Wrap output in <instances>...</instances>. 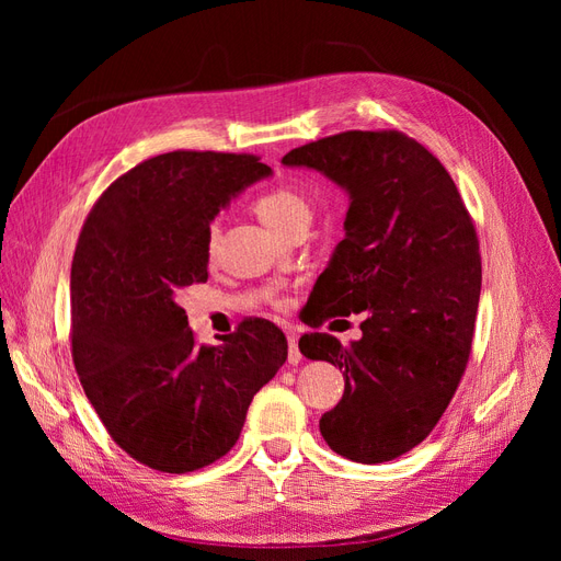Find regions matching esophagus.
Returning <instances> with one entry per match:
<instances>
[{"instance_id":"esophagus-1","label":"esophagus","mask_w":561,"mask_h":561,"mask_svg":"<svg viewBox=\"0 0 561 561\" xmlns=\"http://www.w3.org/2000/svg\"><path fill=\"white\" fill-rule=\"evenodd\" d=\"M297 330L295 328H287V344H290V351H287V360H290L293 365H297L301 360V353H299V346H297Z\"/></svg>"}]
</instances>
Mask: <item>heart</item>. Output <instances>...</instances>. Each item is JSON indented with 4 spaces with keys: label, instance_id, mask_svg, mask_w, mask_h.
Listing matches in <instances>:
<instances>
[{
    "label": "heart",
    "instance_id": "heart-1",
    "mask_svg": "<svg viewBox=\"0 0 561 561\" xmlns=\"http://www.w3.org/2000/svg\"><path fill=\"white\" fill-rule=\"evenodd\" d=\"M250 208L268 229H274L276 233H285L297 222H309L311 217V203L307 194L290 182H276L271 186H264V190L254 194V198L250 201ZM215 243H217V229L210 227L206 233L208 254L215 252Z\"/></svg>",
    "mask_w": 561,
    "mask_h": 561
}]
</instances>
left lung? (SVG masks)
<instances>
[{
	"label": "left lung",
	"mask_w": 561,
	"mask_h": 561,
	"mask_svg": "<svg viewBox=\"0 0 561 561\" xmlns=\"http://www.w3.org/2000/svg\"><path fill=\"white\" fill-rule=\"evenodd\" d=\"M283 163L316 168L351 196L346 239L309 299L316 325L363 311V336L299 339L307 358L344 369L320 433L351 461H393L431 435L461 383L482 287L478 231L445 165L407 133H336Z\"/></svg>",
	"instance_id": "left-lung-1"
}]
</instances>
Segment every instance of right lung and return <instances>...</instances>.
<instances>
[{
	"label": "right lung",
	"instance_id": "obj_1",
	"mask_svg": "<svg viewBox=\"0 0 561 561\" xmlns=\"http://www.w3.org/2000/svg\"><path fill=\"white\" fill-rule=\"evenodd\" d=\"M268 173L254 154L168 151L116 178L81 227L72 360L110 437L147 468L182 474L222 458L254 393L287 358L271 320L248 318L222 346H208L178 304L208 280L213 217Z\"/></svg>",
	"mask_w": 561,
	"mask_h": 561
}]
</instances>
